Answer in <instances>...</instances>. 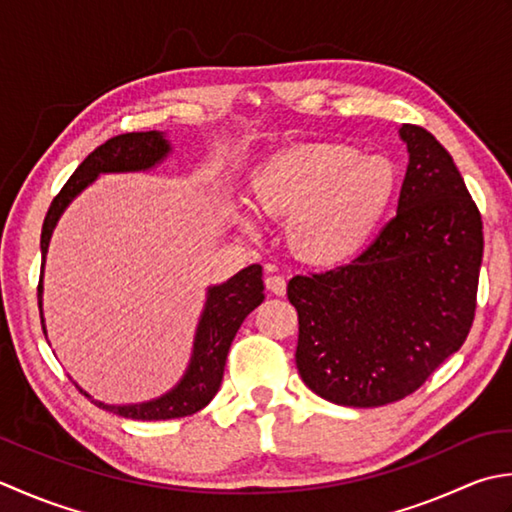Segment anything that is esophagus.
Wrapping results in <instances>:
<instances>
[{
    "label": "esophagus",
    "mask_w": 512,
    "mask_h": 512,
    "mask_svg": "<svg viewBox=\"0 0 512 512\" xmlns=\"http://www.w3.org/2000/svg\"><path fill=\"white\" fill-rule=\"evenodd\" d=\"M265 285H267V289L271 291V294H276V296H285V291H287V280H285L283 276H267V278H265Z\"/></svg>",
    "instance_id": "34e87169"
}]
</instances>
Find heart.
I'll return each mask as SVG.
<instances>
[{
	"mask_svg": "<svg viewBox=\"0 0 512 512\" xmlns=\"http://www.w3.org/2000/svg\"><path fill=\"white\" fill-rule=\"evenodd\" d=\"M400 190L387 156L344 143L298 145L260 163L249 179L258 214L287 223V245L314 267L349 263L378 236ZM241 225L252 232L249 218Z\"/></svg>",
	"mask_w": 512,
	"mask_h": 512,
	"instance_id": "heart-1",
	"label": "heart"
}]
</instances>
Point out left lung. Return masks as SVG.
Instances as JSON below:
<instances>
[{"label": "left lung", "instance_id": "1", "mask_svg": "<svg viewBox=\"0 0 512 512\" xmlns=\"http://www.w3.org/2000/svg\"><path fill=\"white\" fill-rule=\"evenodd\" d=\"M409 165L398 214L349 265L294 276L296 367L333 404L384 406L411 395L462 347L477 307L482 216L453 156L404 123Z\"/></svg>", "mask_w": 512, "mask_h": 512}]
</instances>
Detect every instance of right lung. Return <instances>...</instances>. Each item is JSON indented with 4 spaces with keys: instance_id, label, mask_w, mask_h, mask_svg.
Masks as SVG:
<instances>
[{
    "instance_id": "right-lung-1",
    "label": "right lung",
    "mask_w": 512,
    "mask_h": 512,
    "mask_svg": "<svg viewBox=\"0 0 512 512\" xmlns=\"http://www.w3.org/2000/svg\"><path fill=\"white\" fill-rule=\"evenodd\" d=\"M170 141L165 139L163 132H128L119 137L108 139L95 152H90L75 174L70 176L68 183L61 187V192L52 198L48 214L41 227V258L46 263L48 243L57 221L70 205L72 198L97 179L99 174H117V172H145L159 165L165 156L170 154ZM44 263H41V276L37 287L39 300V316L41 327H44V309H41V294H44ZM263 267L249 265L238 271L223 285H214L207 289L205 309L198 320L196 336H194V351L190 358L181 382L172 391L161 398L141 402V404H106L92 400L99 409L117 413L130 420H174V417H185L212 402L218 387H221L225 360L236 331L241 329L243 320L265 300L263 294ZM83 395H88L79 389ZM90 398V395H88Z\"/></svg>"
}]
</instances>
